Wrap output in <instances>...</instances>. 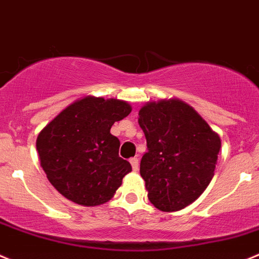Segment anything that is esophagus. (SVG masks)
I'll use <instances>...</instances> for the list:
<instances>
[{
    "label": "esophagus",
    "mask_w": 259,
    "mask_h": 259,
    "mask_svg": "<svg viewBox=\"0 0 259 259\" xmlns=\"http://www.w3.org/2000/svg\"><path fill=\"white\" fill-rule=\"evenodd\" d=\"M130 162H131V165H132V169H134L135 171H137V170H139V168H140L139 157H132V159L130 160Z\"/></svg>",
    "instance_id": "1"
}]
</instances>
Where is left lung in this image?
<instances>
[{"label":"left lung","instance_id":"left-lung-1","mask_svg":"<svg viewBox=\"0 0 259 259\" xmlns=\"http://www.w3.org/2000/svg\"><path fill=\"white\" fill-rule=\"evenodd\" d=\"M147 152L140 174L150 202L161 211H179L207 188L220 151V137L181 100L149 103L139 112Z\"/></svg>","mask_w":259,"mask_h":259}]
</instances>
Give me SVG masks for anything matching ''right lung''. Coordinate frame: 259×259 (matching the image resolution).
Returning a JSON list of instances; mask_svg holds the SVG:
<instances>
[{"label": "right lung", "mask_w": 259, "mask_h": 259, "mask_svg": "<svg viewBox=\"0 0 259 259\" xmlns=\"http://www.w3.org/2000/svg\"><path fill=\"white\" fill-rule=\"evenodd\" d=\"M130 113L125 102L88 97L43 128L36 139L40 165L62 196L82 206L112 198L132 166L118 155L120 142L110 128Z\"/></svg>", "instance_id": "add662e5"}]
</instances>
